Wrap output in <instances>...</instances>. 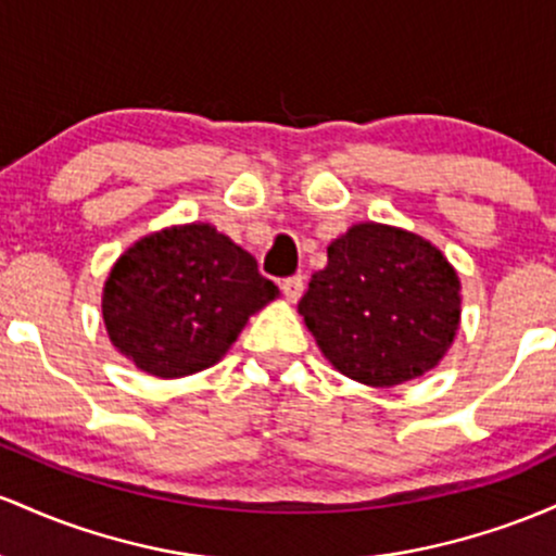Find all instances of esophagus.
Instances as JSON below:
<instances>
[{"label":"esophagus","instance_id":"esophagus-1","mask_svg":"<svg viewBox=\"0 0 556 556\" xmlns=\"http://www.w3.org/2000/svg\"><path fill=\"white\" fill-rule=\"evenodd\" d=\"M280 291H283L289 302H296L304 294V278L302 276H289L280 280Z\"/></svg>","mask_w":556,"mask_h":556}]
</instances>
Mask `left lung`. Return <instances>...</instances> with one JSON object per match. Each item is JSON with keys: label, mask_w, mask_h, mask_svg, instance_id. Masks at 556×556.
Listing matches in <instances>:
<instances>
[{"label": "left lung", "mask_w": 556, "mask_h": 556, "mask_svg": "<svg viewBox=\"0 0 556 556\" xmlns=\"http://www.w3.org/2000/svg\"><path fill=\"white\" fill-rule=\"evenodd\" d=\"M299 315L336 370L383 389L428 372L452 346L459 278L420 236L359 223L328 247Z\"/></svg>", "instance_id": "left-lung-1"}]
</instances>
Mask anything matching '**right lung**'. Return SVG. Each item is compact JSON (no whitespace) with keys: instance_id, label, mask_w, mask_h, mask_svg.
Instances as JSON below:
<instances>
[{"instance_id":"add662e5","label":"right lung","mask_w":556,"mask_h":556,"mask_svg":"<svg viewBox=\"0 0 556 556\" xmlns=\"http://www.w3.org/2000/svg\"><path fill=\"white\" fill-rule=\"evenodd\" d=\"M278 296L257 260L207 223L136 241L104 283L110 341L143 372L180 378L215 365L249 315Z\"/></svg>"}]
</instances>
